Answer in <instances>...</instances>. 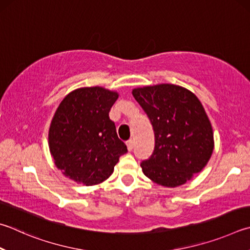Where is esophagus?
<instances>
[{
    "instance_id": "esophagus-1",
    "label": "esophagus",
    "mask_w": 250,
    "mask_h": 250,
    "mask_svg": "<svg viewBox=\"0 0 250 250\" xmlns=\"http://www.w3.org/2000/svg\"><path fill=\"white\" fill-rule=\"evenodd\" d=\"M126 146H128V151H132L133 149V141L132 140H129L126 141Z\"/></svg>"
}]
</instances>
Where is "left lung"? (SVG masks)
I'll return each mask as SVG.
<instances>
[{
    "label": "left lung",
    "mask_w": 250,
    "mask_h": 250,
    "mask_svg": "<svg viewBox=\"0 0 250 250\" xmlns=\"http://www.w3.org/2000/svg\"><path fill=\"white\" fill-rule=\"evenodd\" d=\"M132 95L153 126L155 146L141 163L144 175L164 187H177L208 164L214 142L210 120L196 95L181 86L135 88Z\"/></svg>",
    "instance_id": "8db88e82"
}]
</instances>
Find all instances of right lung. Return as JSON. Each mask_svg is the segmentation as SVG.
<instances>
[{"label": "right lung", "mask_w": 250, "mask_h": 250, "mask_svg": "<svg viewBox=\"0 0 250 250\" xmlns=\"http://www.w3.org/2000/svg\"><path fill=\"white\" fill-rule=\"evenodd\" d=\"M116 92L103 87L75 89L63 99L49 130V147L63 175L86 186L103 183L128 149L118 138L109 111Z\"/></svg>", "instance_id": "add662e5"}]
</instances>
